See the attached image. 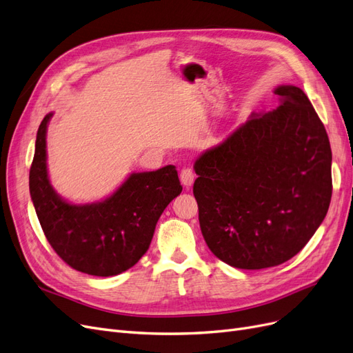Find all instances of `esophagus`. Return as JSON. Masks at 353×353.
Masks as SVG:
<instances>
[{
  "label": "esophagus",
  "mask_w": 353,
  "mask_h": 353,
  "mask_svg": "<svg viewBox=\"0 0 353 353\" xmlns=\"http://www.w3.org/2000/svg\"><path fill=\"white\" fill-rule=\"evenodd\" d=\"M180 181H181V185H183L186 189H189L193 185L194 174H193V172H192L190 168L185 167L183 170H181V172H180Z\"/></svg>",
  "instance_id": "34e87169"
}]
</instances>
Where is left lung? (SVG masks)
Returning a JSON list of instances; mask_svg holds the SVG:
<instances>
[{
    "mask_svg": "<svg viewBox=\"0 0 353 353\" xmlns=\"http://www.w3.org/2000/svg\"><path fill=\"white\" fill-rule=\"evenodd\" d=\"M273 93L275 110L252 113L194 163L202 236L219 260L239 269L294 257L332 199V150L319 114L299 87Z\"/></svg>",
    "mask_w": 353,
    "mask_h": 353,
    "instance_id": "8db88e82",
    "label": "left lung"
}]
</instances>
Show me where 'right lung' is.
Listing matches in <instances>:
<instances>
[{"label": "right lung", "mask_w": 353, "mask_h": 353, "mask_svg": "<svg viewBox=\"0 0 353 353\" xmlns=\"http://www.w3.org/2000/svg\"><path fill=\"white\" fill-rule=\"evenodd\" d=\"M54 113L37 129L29 188L39 223L52 249L72 269L114 276L147 253L157 221L181 192L177 170L132 173L109 198L74 205L52 188L46 167V130Z\"/></svg>", "instance_id": "1"}]
</instances>
